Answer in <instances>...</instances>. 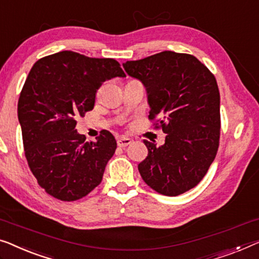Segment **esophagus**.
<instances>
[{
    "instance_id": "esophagus-1",
    "label": "esophagus",
    "mask_w": 259,
    "mask_h": 259,
    "mask_svg": "<svg viewBox=\"0 0 259 259\" xmlns=\"http://www.w3.org/2000/svg\"><path fill=\"white\" fill-rule=\"evenodd\" d=\"M117 144H118L119 147H126V146H128L130 144H132V140H131L130 138H125V137H123V138L118 139Z\"/></svg>"
}]
</instances>
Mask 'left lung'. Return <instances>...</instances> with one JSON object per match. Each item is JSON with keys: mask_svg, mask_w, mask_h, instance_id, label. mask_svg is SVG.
Instances as JSON below:
<instances>
[{"mask_svg": "<svg viewBox=\"0 0 259 259\" xmlns=\"http://www.w3.org/2000/svg\"><path fill=\"white\" fill-rule=\"evenodd\" d=\"M145 85L148 119L166 133L164 145L145 140L139 163L144 181L159 194L178 196L201 182L220 145V91L216 78L193 55L162 51L123 64Z\"/></svg>", "mask_w": 259, "mask_h": 259, "instance_id": "8db88e82", "label": "left lung"}]
</instances>
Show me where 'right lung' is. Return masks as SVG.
I'll list each match as a JSON object with an SVG mask.
<instances>
[{
  "label": "right lung",
  "instance_id": "right-lung-1",
  "mask_svg": "<svg viewBox=\"0 0 259 259\" xmlns=\"http://www.w3.org/2000/svg\"><path fill=\"white\" fill-rule=\"evenodd\" d=\"M113 58H90L61 51L38 59L30 70L17 105L24 155L46 192L61 201H77L102 182L117 141L102 131L96 142L76 130L77 118L93 110L107 79L125 77Z\"/></svg>",
  "mask_w": 259,
  "mask_h": 259
}]
</instances>
